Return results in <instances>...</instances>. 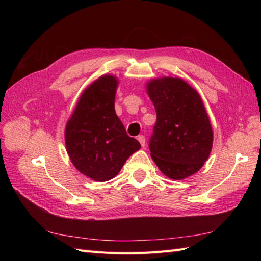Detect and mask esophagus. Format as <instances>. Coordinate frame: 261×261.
Here are the masks:
<instances>
[{
  "instance_id": "1",
  "label": "esophagus",
  "mask_w": 261,
  "mask_h": 261,
  "mask_svg": "<svg viewBox=\"0 0 261 261\" xmlns=\"http://www.w3.org/2000/svg\"><path fill=\"white\" fill-rule=\"evenodd\" d=\"M138 141L140 143V145H141V147H145L146 146V138H145V136H143V135H140V136H138Z\"/></svg>"
}]
</instances>
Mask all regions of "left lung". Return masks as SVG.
<instances>
[{"label": "left lung", "mask_w": 261, "mask_h": 261, "mask_svg": "<svg viewBox=\"0 0 261 261\" xmlns=\"http://www.w3.org/2000/svg\"><path fill=\"white\" fill-rule=\"evenodd\" d=\"M156 113L149 149L165 176L180 180L198 172L212 149L213 132L200 94L178 77L146 84Z\"/></svg>", "instance_id": "8db88e82"}]
</instances>
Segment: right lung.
Instances as JSON below:
<instances>
[{"label":"right lung","mask_w":261,"mask_h":261,"mask_svg":"<svg viewBox=\"0 0 261 261\" xmlns=\"http://www.w3.org/2000/svg\"><path fill=\"white\" fill-rule=\"evenodd\" d=\"M118 80L102 75L81 94L65 126L66 151L74 167L96 181L115 177L126 160L140 149L126 134L115 113Z\"/></svg>","instance_id":"right-lung-1"}]
</instances>
